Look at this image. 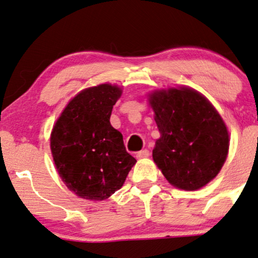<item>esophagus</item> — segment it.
<instances>
[{
	"mask_svg": "<svg viewBox=\"0 0 258 258\" xmlns=\"http://www.w3.org/2000/svg\"><path fill=\"white\" fill-rule=\"evenodd\" d=\"M149 156H150V151L146 150V149L139 151V152H137V154H136V157L138 158V159H142V158H146Z\"/></svg>",
	"mask_w": 258,
	"mask_h": 258,
	"instance_id": "34e87169",
	"label": "esophagus"
}]
</instances>
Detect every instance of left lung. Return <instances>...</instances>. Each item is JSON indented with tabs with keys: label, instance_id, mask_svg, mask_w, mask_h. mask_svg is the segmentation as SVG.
<instances>
[{
	"label": "left lung",
	"instance_id": "8db88e82",
	"mask_svg": "<svg viewBox=\"0 0 258 258\" xmlns=\"http://www.w3.org/2000/svg\"><path fill=\"white\" fill-rule=\"evenodd\" d=\"M159 130L154 163L173 186L194 191L217 176L229 151V132L204 95L188 87L149 95Z\"/></svg>",
	"mask_w": 258,
	"mask_h": 258
}]
</instances>
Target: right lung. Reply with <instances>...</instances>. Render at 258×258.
I'll return each instance as SVG.
<instances>
[{"label":"right lung","instance_id":"right-lung-1","mask_svg":"<svg viewBox=\"0 0 258 258\" xmlns=\"http://www.w3.org/2000/svg\"><path fill=\"white\" fill-rule=\"evenodd\" d=\"M121 88L101 84L68 102L50 135V150L61 179L80 198L104 201L125 183L137 163L122 135L109 122Z\"/></svg>","mask_w":258,"mask_h":258}]
</instances>
